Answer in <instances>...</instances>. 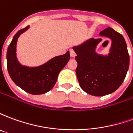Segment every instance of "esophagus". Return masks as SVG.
I'll list each match as a JSON object with an SVG mask.
<instances>
[{
	"label": "esophagus",
	"mask_w": 133,
	"mask_h": 133,
	"mask_svg": "<svg viewBox=\"0 0 133 133\" xmlns=\"http://www.w3.org/2000/svg\"><path fill=\"white\" fill-rule=\"evenodd\" d=\"M70 55L71 57H75L76 56V53H75V51L73 49L70 50Z\"/></svg>",
	"instance_id": "34e87169"
}]
</instances>
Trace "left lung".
<instances>
[{
	"label": "left lung",
	"mask_w": 133,
	"mask_h": 133,
	"mask_svg": "<svg viewBox=\"0 0 133 133\" xmlns=\"http://www.w3.org/2000/svg\"><path fill=\"white\" fill-rule=\"evenodd\" d=\"M100 35L111 39L108 55L95 52L101 38H90L81 45L73 47L77 54L75 72L78 83L85 92L94 96L115 92L125 80L130 64V56L123 35L111 28L102 30Z\"/></svg>",
	"instance_id": "left-lung-1"
}]
</instances>
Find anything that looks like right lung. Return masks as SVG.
I'll use <instances>...</instances> for the list:
<instances>
[{
	"instance_id": "right-lung-1",
	"label": "right lung",
	"mask_w": 133,
	"mask_h": 133,
	"mask_svg": "<svg viewBox=\"0 0 133 133\" xmlns=\"http://www.w3.org/2000/svg\"><path fill=\"white\" fill-rule=\"evenodd\" d=\"M29 28L27 26L18 31L8 48L7 68L9 75L15 83L25 92L32 95H41L48 92L55 85L59 72L69 61V51L56 56L46 63L35 68L22 65L16 58L18 38Z\"/></svg>"
}]
</instances>
